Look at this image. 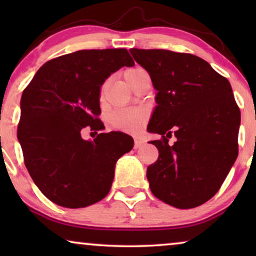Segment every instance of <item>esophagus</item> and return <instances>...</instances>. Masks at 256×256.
<instances>
[{"label":"esophagus","mask_w":256,"mask_h":256,"mask_svg":"<svg viewBox=\"0 0 256 256\" xmlns=\"http://www.w3.org/2000/svg\"><path fill=\"white\" fill-rule=\"evenodd\" d=\"M143 146V141L141 138H135V146H134V148L135 149H138V148H141V146Z\"/></svg>","instance_id":"34e87169"}]
</instances>
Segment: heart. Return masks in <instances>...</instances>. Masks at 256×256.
<instances>
[{
	"label": "heart",
	"mask_w": 256,
	"mask_h": 256,
	"mask_svg": "<svg viewBox=\"0 0 256 256\" xmlns=\"http://www.w3.org/2000/svg\"><path fill=\"white\" fill-rule=\"evenodd\" d=\"M146 71L141 68H134L128 70L124 73V78L132 87L134 84L146 74ZM148 113L143 108H121L114 110L110 116V122L114 128L122 129L127 132H136L144 124Z\"/></svg>",
	"instance_id": "heart-1"
}]
</instances>
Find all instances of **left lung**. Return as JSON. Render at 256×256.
Returning a JSON list of instances; mask_svg holds the SVG:
<instances>
[{
    "mask_svg": "<svg viewBox=\"0 0 256 256\" xmlns=\"http://www.w3.org/2000/svg\"><path fill=\"white\" fill-rule=\"evenodd\" d=\"M129 51L157 90L148 130L162 138L150 142L158 149L146 169L150 190L174 208H197L219 191L238 157L240 110L230 84L194 54Z\"/></svg>",
    "mask_w": 256,
    "mask_h": 256,
    "instance_id": "1",
    "label": "left lung"
}]
</instances>
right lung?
Here are the masks:
<instances>
[{
    "instance_id": "obj_1",
    "label": "right lung",
    "mask_w": 256,
    "mask_h": 256,
    "mask_svg": "<svg viewBox=\"0 0 256 256\" xmlns=\"http://www.w3.org/2000/svg\"><path fill=\"white\" fill-rule=\"evenodd\" d=\"M132 65L126 48L80 50L45 62L23 90L17 138L24 163L54 204L86 208L110 192L116 160L130 152L134 140L110 132L86 142L81 130L104 128L101 86L112 73Z\"/></svg>"
}]
</instances>
